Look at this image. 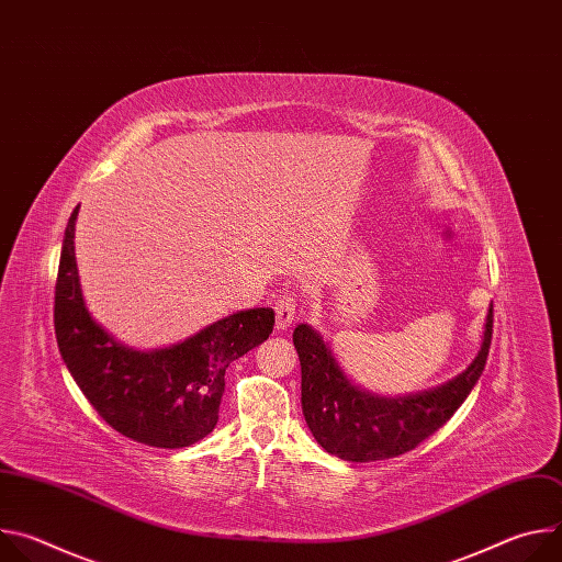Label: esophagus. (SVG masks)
<instances>
[{
	"instance_id": "34e87169",
	"label": "esophagus",
	"mask_w": 562,
	"mask_h": 562,
	"mask_svg": "<svg viewBox=\"0 0 562 562\" xmlns=\"http://www.w3.org/2000/svg\"><path fill=\"white\" fill-rule=\"evenodd\" d=\"M276 329L284 331L293 325V317H295V308H297V300L293 293H284L282 297H278L276 302Z\"/></svg>"
}]
</instances>
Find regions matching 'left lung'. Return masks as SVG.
Wrapping results in <instances>:
<instances>
[{"instance_id": "left-lung-1", "label": "left lung", "mask_w": 562, "mask_h": 562, "mask_svg": "<svg viewBox=\"0 0 562 562\" xmlns=\"http://www.w3.org/2000/svg\"><path fill=\"white\" fill-rule=\"evenodd\" d=\"M494 334V304L487 313L485 338L471 367L456 380L418 395L378 397L353 386L325 340L297 325L293 345L302 369V414L325 451L371 462L403 456L434 436L458 412L487 364Z\"/></svg>"}]
</instances>
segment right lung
<instances>
[{
    "mask_svg": "<svg viewBox=\"0 0 562 562\" xmlns=\"http://www.w3.org/2000/svg\"><path fill=\"white\" fill-rule=\"evenodd\" d=\"M70 213L55 280L59 353L93 409L122 436L159 449L191 447L217 425L226 367L269 338L273 308L237 311L198 336L150 353L115 342L91 317L75 265Z\"/></svg>",
    "mask_w": 562,
    "mask_h": 562,
    "instance_id": "right-lung-1",
    "label": "right lung"
}]
</instances>
